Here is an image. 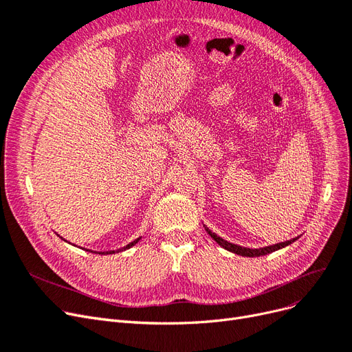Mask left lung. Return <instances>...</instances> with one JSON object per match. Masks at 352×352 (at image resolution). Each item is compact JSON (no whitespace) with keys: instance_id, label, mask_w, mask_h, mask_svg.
Returning a JSON list of instances; mask_svg holds the SVG:
<instances>
[{"instance_id":"left-lung-1","label":"left lung","mask_w":352,"mask_h":352,"mask_svg":"<svg viewBox=\"0 0 352 352\" xmlns=\"http://www.w3.org/2000/svg\"><path fill=\"white\" fill-rule=\"evenodd\" d=\"M206 230H207V233H209V235H210L220 246H223L225 250H228V251H230V252H233V254L242 255V256H261V255H267V254H271V252H274V251H277V250H281V248H284V246H287V245H290L292 242L297 241V238H294V239L285 241V242H281V243L265 246V248L251 250V248H242V246L233 245V243H230V242H228V241H225V239H222V238H219L217 235H214V233H213L212 230H209V228H206Z\"/></svg>"}]
</instances>
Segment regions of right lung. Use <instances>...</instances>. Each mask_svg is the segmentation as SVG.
Returning a JSON list of instances; mask_svg holds the SVG:
<instances>
[{
    "instance_id": "right-lung-1",
    "label": "right lung",
    "mask_w": 352,
    "mask_h": 352,
    "mask_svg": "<svg viewBox=\"0 0 352 352\" xmlns=\"http://www.w3.org/2000/svg\"><path fill=\"white\" fill-rule=\"evenodd\" d=\"M139 239H140V238H138V239H136V241H133V242H130L129 245H126V246H124L123 250H129L130 246H133L135 243H138V242H139ZM98 254H101V255H106V254H114V251H110V252H98Z\"/></svg>"
}]
</instances>
